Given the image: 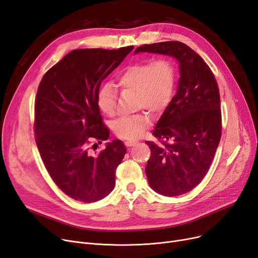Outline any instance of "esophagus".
Segmentation results:
<instances>
[{"instance_id": "esophagus-1", "label": "esophagus", "mask_w": 258, "mask_h": 258, "mask_svg": "<svg viewBox=\"0 0 258 258\" xmlns=\"http://www.w3.org/2000/svg\"><path fill=\"white\" fill-rule=\"evenodd\" d=\"M124 143H125L126 147H133V145H135L137 143V141H135V140H127Z\"/></svg>"}]
</instances>
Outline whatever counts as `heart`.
Returning <instances> with one entry per match:
<instances>
[{
	"label": "heart",
	"mask_w": 258,
	"mask_h": 258,
	"mask_svg": "<svg viewBox=\"0 0 258 258\" xmlns=\"http://www.w3.org/2000/svg\"><path fill=\"white\" fill-rule=\"evenodd\" d=\"M118 81L127 92L136 93V107L145 108L158 115L172 102L177 70L170 60H145L123 70ZM117 89L111 83H104L97 92V105L106 116H113L116 110ZM150 119L144 114L123 116L115 121L113 130L116 135L125 140H135L141 136Z\"/></svg>",
	"instance_id": "b5f03b06"
}]
</instances>
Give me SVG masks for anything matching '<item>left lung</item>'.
Masks as SVG:
<instances>
[{"mask_svg":"<svg viewBox=\"0 0 258 258\" xmlns=\"http://www.w3.org/2000/svg\"><path fill=\"white\" fill-rule=\"evenodd\" d=\"M139 52L169 55L179 64L176 95L153 132L162 144L145 142L151 149L145 174L156 193L182 195L207 175L220 141L217 82L204 59L181 42L147 44L134 53Z\"/></svg>","mask_w":258,"mask_h":258,"instance_id":"left-lung-1","label":"left lung"}]
</instances>
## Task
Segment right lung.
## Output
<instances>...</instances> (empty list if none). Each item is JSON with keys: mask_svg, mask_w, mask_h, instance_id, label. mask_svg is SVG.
I'll list each match as a JSON object with an SVG mask.
<instances>
[{"mask_svg": "<svg viewBox=\"0 0 258 258\" xmlns=\"http://www.w3.org/2000/svg\"><path fill=\"white\" fill-rule=\"evenodd\" d=\"M133 48L75 49L40 82L35 102L36 142L54 183L75 200L95 203L115 186L116 170L126 153L124 144L115 139L97 155L89 153L87 145L92 139L109 137L97 92Z\"/></svg>", "mask_w": 258, "mask_h": 258, "instance_id": "add662e5", "label": "right lung"}]
</instances>
